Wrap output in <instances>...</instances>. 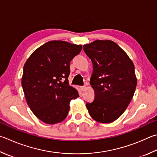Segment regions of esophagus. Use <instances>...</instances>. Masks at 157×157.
<instances>
[{"label": "esophagus", "mask_w": 157, "mask_h": 157, "mask_svg": "<svg viewBox=\"0 0 157 157\" xmlns=\"http://www.w3.org/2000/svg\"><path fill=\"white\" fill-rule=\"evenodd\" d=\"M85 88H86V87L85 86H81L80 87V90H81V91H84L85 90Z\"/></svg>", "instance_id": "esophagus-1"}]
</instances>
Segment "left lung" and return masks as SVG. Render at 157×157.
I'll list each match as a JSON object with an SVG mask.
<instances>
[{
  "label": "left lung",
  "instance_id": "1",
  "mask_svg": "<svg viewBox=\"0 0 157 157\" xmlns=\"http://www.w3.org/2000/svg\"><path fill=\"white\" fill-rule=\"evenodd\" d=\"M83 50L93 64L90 85L95 98L86 103L89 113L98 122H113L124 112L133 97L137 86L134 64L111 40H96L84 45Z\"/></svg>",
  "mask_w": 157,
  "mask_h": 157
}]
</instances>
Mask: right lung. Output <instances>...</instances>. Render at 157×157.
<instances>
[{
    "label": "right lung",
    "mask_w": 157,
    "mask_h": 157,
    "mask_svg": "<svg viewBox=\"0 0 157 157\" xmlns=\"http://www.w3.org/2000/svg\"><path fill=\"white\" fill-rule=\"evenodd\" d=\"M82 46L50 41L32 53L24 66L22 86L26 102L38 119L54 124L66 119L71 100L79 96L69 85L70 63Z\"/></svg>",
    "instance_id": "obj_1"
}]
</instances>
